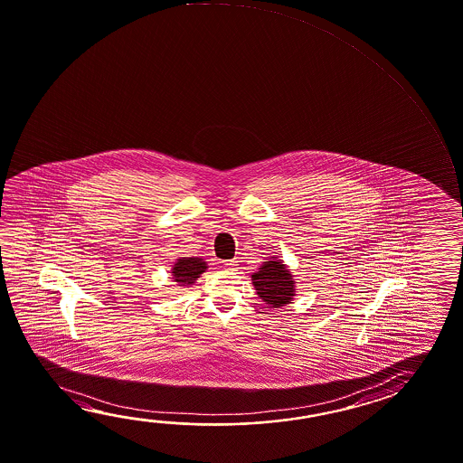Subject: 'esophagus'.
<instances>
[{
	"mask_svg": "<svg viewBox=\"0 0 463 463\" xmlns=\"http://www.w3.org/2000/svg\"><path fill=\"white\" fill-rule=\"evenodd\" d=\"M224 269H226V271H237V269H239V268H237V260L224 261Z\"/></svg>",
	"mask_w": 463,
	"mask_h": 463,
	"instance_id": "1",
	"label": "esophagus"
}]
</instances>
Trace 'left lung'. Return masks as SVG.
Here are the masks:
<instances>
[{"label":"left lung","mask_w":463,"mask_h":463,"mask_svg":"<svg viewBox=\"0 0 463 463\" xmlns=\"http://www.w3.org/2000/svg\"><path fill=\"white\" fill-rule=\"evenodd\" d=\"M251 284L265 307L279 308L292 304L297 296L296 280L288 265L278 257H269L251 274Z\"/></svg>","instance_id":"obj_1"}]
</instances>
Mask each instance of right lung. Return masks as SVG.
Wrapping results in <instances>:
<instances>
[{"instance_id":"obj_1","label":"right lung","mask_w":463,"mask_h":463,"mask_svg":"<svg viewBox=\"0 0 463 463\" xmlns=\"http://www.w3.org/2000/svg\"><path fill=\"white\" fill-rule=\"evenodd\" d=\"M208 263L200 257H181L175 260V266L171 268L173 280L177 286H192L200 278V274L208 269Z\"/></svg>"}]
</instances>
